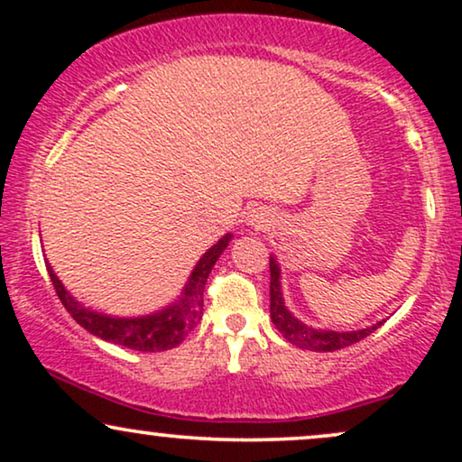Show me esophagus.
Returning a JSON list of instances; mask_svg holds the SVG:
<instances>
[{
  "label": "esophagus",
  "instance_id": "1",
  "mask_svg": "<svg viewBox=\"0 0 462 462\" xmlns=\"http://www.w3.org/2000/svg\"><path fill=\"white\" fill-rule=\"evenodd\" d=\"M248 223L263 226L264 223H269V212L263 210V208H254V210H250L248 214Z\"/></svg>",
  "mask_w": 462,
  "mask_h": 462
}]
</instances>
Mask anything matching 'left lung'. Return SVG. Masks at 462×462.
Wrapping results in <instances>:
<instances>
[{"label":"left lung","mask_w":462,"mask_h":462,"mask_svg":"<svg viewBox=\"0 0 462 462\" xmlns=\"http://www.w3.org/2000/svg\"><path fill=\"white\" fill-rule=\"evenodd\" d=\"M269 269H271V321H273L277 330L283 334V338L288 343H292L300 349L309 351H337L345 349L353 343L370 337L376 328L383 326V321H376L374 326L362 328V330L353 332H334V330H315V328L302 324L300 319H296L292 313L288 311L286 302H283L282 294V271L280 264L273 256L269 258Z\"/></svg>","instance_id":"left-lung-1"}]
</instances>
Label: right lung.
I'll use <instances>...</instances> for the list:
<instances>
[{
    "label": "right lung",
    "instance_id": "right-lung-1",
    "mask_svg": "<svg viewBox=\"0 0 462 462\" xmlns=\"http://www.w3.org/2000/svg\"><path fill=\"white\" fill-rule=\"evenodd\" d=\"M231 237V233H226L199 258L179 300H174L162 311L143 315V318H113V315L92 311L67 292L50 264L46 267L60 302L84 330L103 340H109V343L128 346V349L155 353L179 346L187 334L199 324L201 315H204V288L208 275H210L218 256L223 254V250L229 245Z\"/></svg>",
    "mask_w": 462,
    "mask_h": 462
}]
</instances>
